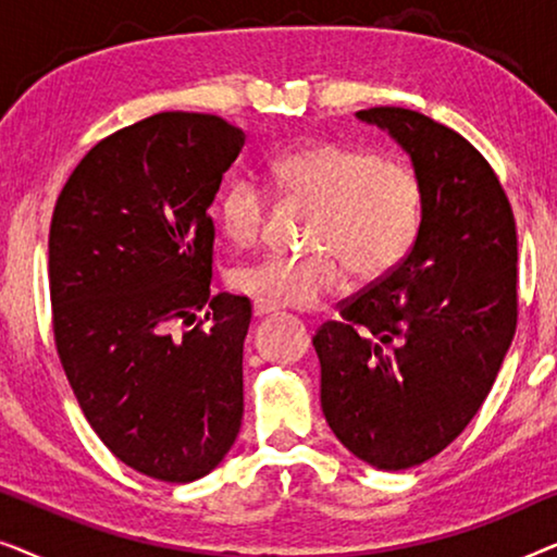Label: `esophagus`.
<instances>
[{
    "label": "esophagus",
    "instance_id": "1",
    "mask_svg": "<svg viewBox=\"0 0 557 557\" xmlns=\"http://www.w3.org/2000/svg\"><path fill=\"white\" fill-rule=\"evenodd\" d=\"M273 311H276V307H271V304L253 301V317H256V319H263V317H269V314H273Z\"/></svg>",
    "mask_w": 557,
    "mask_h": 557
}]
</instances>
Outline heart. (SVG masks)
<instances>
[{
  "label": "heart",
  "mask_w": 557,
  "mask_h": 557,
  "mask_svg": "<svg viewBox=\"0 0 557 557\" xmlns=\"http://www.w3.org/2000/svg\"><path fill=\"white\" fill-rule=\"evenodd\" d=\"M273 189L288 202L314 205L309 256H265L240 265L233 286L286 309H309L339 294L349 271L360 281L393 273L416 248L425 193L413 166L337 139H317L271 162ZM271 197L250 180H233L218 202L220 231L235 248L261 243Z\"/></svg>",
  "instance_id": "heart-1"
}]
</instances>
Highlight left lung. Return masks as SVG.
<instances>
[{
	"label": "left lung",
	"instance_id": "8db88e82",
	"mask_svg": "<svg viewBox=\"0 0 557 557\" xmlns=\"http://www.w3.org/2000/svg\"><path fill=\"white\" fill-rule=\"evenodd\" d=\"M357 119L410 154L423 227L406 261L342 301L311 342L334 436L400 471L444 451L492 391L517 330V227L490 162L454 128L398 106Z\"/></svg>",
	"mask_w": 557,
	"mask_h": 557
}]
</instances>
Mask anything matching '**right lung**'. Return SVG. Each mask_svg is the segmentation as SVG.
<instances>
[{
    "label": "right lung",
    "instance_id": "obj_1",
    "mask_svg": "<svg viewBox=\"0 0 557 557\" xmlns=\"http://www.w3.org/2000/svg\"><path fill=\"white\" fill-rule=\"evenodd\" d=\"M243 144L220 116L154 113L98 141L52 212V332L67 383L106 448L159 482L210 474L240 431L250 301L210 296L208 208Z\"/></svg>",
    "mask_w": 557,
    "mask_h": 557
}]
</instances>
